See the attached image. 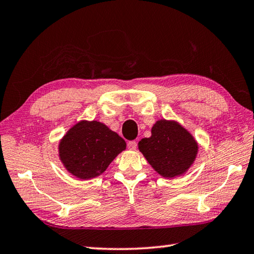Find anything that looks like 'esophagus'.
I'll return each instance as SVG.
<instances>
[{
    "instance_id": "1",
    "label": "esophagus",
    "mask_w": 254,
    "mask_h": 254,
    "mask_svg": "<svg viewBox=\"0 0 254 254\" xmlns=\"http://www.w3.org/2000/svg\"><path fill=\"white\" fill-rule=\"evenodd\" d=\"M127 147L130 148V150H136L137 143L135 141H128L127 142Z\"/></svg>"
}]
</instances>
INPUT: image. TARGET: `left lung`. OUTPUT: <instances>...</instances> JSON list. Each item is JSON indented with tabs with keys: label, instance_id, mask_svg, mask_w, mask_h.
Returning a JSON list of instances; mask_svg holds the SVG:
<instances>
[{
	"label": "left lung",
	"instance_id": "1",
	"mask_svg": "<svg viewBox=\"0 0 254 254\" xmlns=\"http://www.w3.org/2000/svg\"><path fill=\"white\" fill-rule=\"evenodd\" d=\"M152 135L138 142V150L161 176L174 178L185 174L195 162L198 143L176 121L158 120Z\"/></svg>",
	"mask_w": 254,
	"mask_h": 254
}]
</instances>
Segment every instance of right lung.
Returning a JSON list of instances; mask_svg holds the SVG:
<instances>
[{
	"label": "right lung",
	"instance_id": "right-lung-1",
	"mask_svg": "<svg viewBox=\"0 0 254 254\" xmlns=\"http://www.w3.org/2000/svg\"><path fill=\"white\" fill-rule=\"evenodd\" d=\"M126 147V141L106 124L83 120L64 134L58 151L69 173L80 180H90L101 175Z\"/></svg>",
	"mask_w": 254,
	"mask_h": 254
}]
</instances>
